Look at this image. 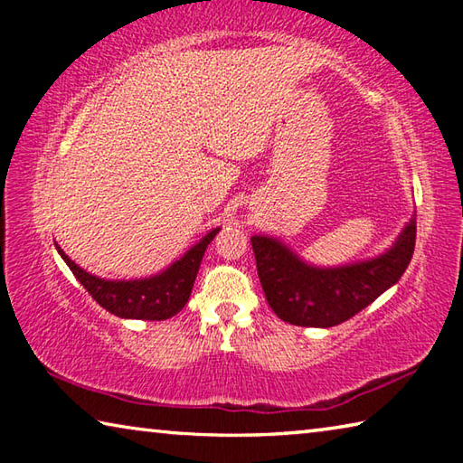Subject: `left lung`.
<instances>
[{
  "label": "left lung",
  "instance_id": "obj_1",
  "mask_svg": "<svg viewBox=\"0 0 463 463\" xmlns=\"http://www.w3.org/2000/svg\"><path fill=\"white\" fill-rule=\"evenodd\" d=\"M414 239L417 213L383 253L335 268L304 261L269 234H253L250 245L271 310L289 325L328 328L355 317L402 278L412 260Z\"/></svg>",
  "mask_w": 463,
  "mask_h": 463
}]
</instances>
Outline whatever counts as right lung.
Returning <instances> with one entry per match:
<instances>
[{"mask_svg":"<svg viewBox=\"0 0 463 463\" xmlns=\"http://www.w3.org/2000/svg\"><path fill=\"white\" fill-rule=\"evenodd\" d=\"M221 229H213L208 234L190 247L185 253L159 273L138 279H104L81 269L75 261L69 260L57 242L59 255L69 265L80 284L88 289L90 296L101 308L120 318L137 320H165L175 317L190 300L195 276H198L202 257L206 247Z\"/></svg>","mask_w":463,"mask_h":463,"instance_id":"right-lung-1","label":"right lung"}]
</instances>
